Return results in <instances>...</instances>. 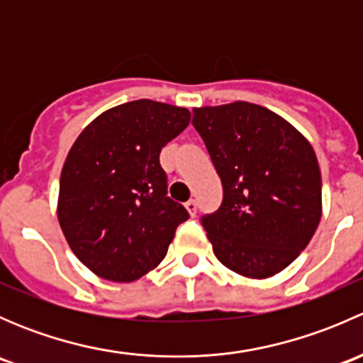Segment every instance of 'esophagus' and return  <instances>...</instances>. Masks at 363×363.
I'll return each instance as SVG.
<instances>
[{
  "instance_id": "34e87169",
  "label": "esophagus",
  "mask_w": 363,
  "mask_h": 363,
  "mask_svg": "<svg viewBox=\"0 0 363 363\" xmlns=\"http://www.w3.org/2000/svg\"><path fill=\"white\" fill-rule=\"evenodd\" d=\"M184 205H186V208H188L189 214H191V216L196 214V202H195V200H188V202H186Z\"/></svg>"
}]
</instances>
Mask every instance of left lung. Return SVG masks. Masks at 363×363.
Wrapping results in <instances>:
<instances>
[{
	"instance_id": "obj_1",
	"label": "left lung",
	"mask_w": 363,
	"mask_h": 363,
	"mask_svg": "<svg viewBox=\"0 0 363 363\" xmlns=\"http://www.w3.org/2000/svg\"><path fill=\"white\" fill-rule=\"evenodd\" d=\"M193 126L223 182V203L202 225L216 258L250 279L286 269L321 219L313 145L288 121L247 101L200 107Z\"/></svg>"
}]
</instances>
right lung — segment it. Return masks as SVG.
Here are the masks:
<instances>
[{
  "mask_svg": "<svg viewBox=\"0 0 363 363\" xmlns=\"http://www.w3.org/2000/svg\"><path fill=\"white\" fill-rule=\"evenodd\" d=\"M188 108L137 100L84 128L63 164L57 219L68 246L104 279L131 283L156 269L189 218L167 196L160 152L189 124Z\"/></svg>",
  "mask_w": 363,
  "mask_h": 363,
  "instance_id": "add662e5",
  "label": "right lung"
}]
</instances>
